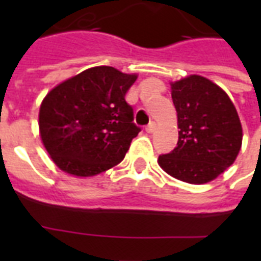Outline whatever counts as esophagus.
Here are the masks:
<instances>
[{"instance_id": "obj_1", "label": "esophagus", "mask_w": 261, "mask_h": 261, "mask_svg": "<svg viewBox=\"0 0 261 261\" xmlns=\"http://www.w3.org/2000/svg\"><path fill=\"white\" fill-rule=\"evenodd\" d=\"M145 130H146V133H149V134H151V133H154V130H155V123H154V122L149 123V124H147L146 128H145Z\"/></svg>"}]
</instances>
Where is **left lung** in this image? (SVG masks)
<instances>
[{
    "mask_svg": "<svg viewBox=\"0 0 261 261\" xmlns=\"http://www.w3.org/2000/svg\"><path fill=\"white\" fill-rule=\"evenodd\" d=\"M177 112V146L159 157L169 176L190 184L213 181L234 163L243 127L226 92L206 77L191 74L171 83Z\"/></svg>",
    "mask_w": 261,
    "mask_h": 261,
    "instance_id": "obj_1",
    "label": "left lung"
}]
</instances>
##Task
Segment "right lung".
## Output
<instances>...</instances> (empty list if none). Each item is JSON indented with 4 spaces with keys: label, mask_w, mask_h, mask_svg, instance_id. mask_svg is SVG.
Wrapping results in <instances>:
<instances>
[{
    "label": "right lung",
    "mask_w": 261,
    "mask_h": 261,
    "mask_svg": "<svg viewBox=\"0 0 261 261\" xmlns=\"http://www.w3.org/2000/svg\"><path fill=\"white\" fill-rule=\"evenodd\" d=\"M138 74L96 66L46 94L39 133L53 163L71 176L90 177L118 165L141 131L124 100Z\"/></svg>",
    "instance_id": "1"
}]
</instances>
